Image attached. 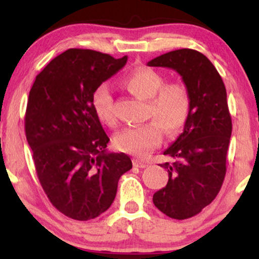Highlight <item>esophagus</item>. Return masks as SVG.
Instances as JSON below:
<instances>
[{
	"label": "esophagus",
	"mask_w": 259,
	"mask_h": 259,
	"mask_svg": "<svg viewBox=\"0 0 259 259\" xmlns=\"http://www.w3.org/2000/svg\"><path fill=\"white\" fill-rule=\"evenodd\" d=\"M133 163H134V165L138 168H146L148 165V163L144 162V160H141V159H134Z\"/></svg>",
	"instance_id": "1"
}]
</instances>
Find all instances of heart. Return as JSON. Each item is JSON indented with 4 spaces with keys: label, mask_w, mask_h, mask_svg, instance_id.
<instances>
[{
    "label": "heart",
    "mask_w": 259,
    "mask_h": 259,
    "mask_svg": "<svg viewBox=\"0 0 259 259\" xmlns=\"http://www.w3.org/2000/svg\"><path fill=\"white\" fill-rule=\"evenodd\" d=\"M164 82L162 74L147 67L136 68L124 78L123 84L130 94L147 101V118L152 120L115 134V147L121 152L146 156L160 145L163 130L168 135H177L185 126L191 112L190 92L181 82ZM92 107L102 123H115L112 94L106 84L94 91Z\"/></svg>",
    "instance_id": "heart-1"
}]
</instances>
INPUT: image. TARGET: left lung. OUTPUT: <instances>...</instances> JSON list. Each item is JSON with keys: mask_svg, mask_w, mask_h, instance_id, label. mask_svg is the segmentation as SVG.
Returning a JSON list of instances; mask_svg holds the SVG:
<instances>
[{"mask_svg": "<svg viewBox=\"0 0 259 259\" xmlns=\"http://www.w3.org/2000/svg\"><path fill=\"white\" fill-rule=\"evenodd\" d=\"M170 68L191 97V112L183 133L164 151L170 162L168 183L153 195V203L173 219L191 218L208 206L224 181L231 117L222 76L206 56L191 49L164 53L147 63Z\"/></svg>", "mask_w": 259, "mask_h": 259, "instance_id": "left-lung-1", "label": "left lung"}]
</instances>
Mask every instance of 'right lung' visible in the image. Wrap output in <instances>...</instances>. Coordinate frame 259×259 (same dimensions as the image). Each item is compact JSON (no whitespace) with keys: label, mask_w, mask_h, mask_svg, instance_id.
<instances>
[{"label":"right lung","mask_w":259,"mask_h":259,"mask_svg":"<svg viewBox=\"0 0 259 259\" xmlns=\"http://www.w3.org/2000/svg\"><path fill=\"white\" fill-rule=\"evenodd\" d=\"M127 61L70 49L35 79L25 112V135L49 200L75 221H90L114 201L119 178L133 168L125 153H109V138L92 107L99 86Z\"/></svg>","instance_id":"1"}]
</instances>
